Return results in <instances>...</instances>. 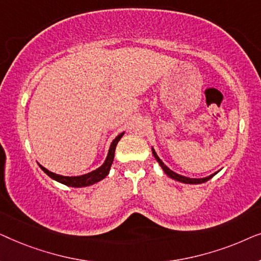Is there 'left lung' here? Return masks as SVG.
Wrapping results in <instances>:
<instances>
[{"label":"left lung","instance_id":"8db88e82","mask_svg":"<svg viewBox=\"0 0 261 261\" xmlns=\"http://www.w3.org/2000/svg\"><path fill=\"white\" fill-rule=\"evenodd\" d=\"M152 153H153V155H154V158L156 159V162L159 163V165L162 166V169L164 170V172H165L170 178H172V179H174V180L181 181V183H187V184H202V183H205V181H208L210 178H213L217 172H219V171H217V172L210 174V176L204 177V178H189V177L181 176V174H178L176 172H173L172 170H170L169 167H167L165 164L162 162V159L159 158L158 154H156L155 151H154V148H153V147H152Z\"/></svg>","mask_w":261,"mask_h":261}]
</instances>
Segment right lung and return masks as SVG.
<instances>
[{
  "label": "right lung",
  "mask_w": 261,
  "mask_h": 261,
  "mask_svg": "<svg viewBox=\"0 0 261 261\" xmlns=\"http://www.w3.org/2000/svg\"><path fill=\"white\" fill-rule=\"evenodd\" d=\"M123 134H124V132L123 133L117 135V137L113 140L112 145H110V147H109L108 155H107L105 163H103L102 165L98 167V169L91 171V172H89V173L82 174V176H76V177H67V176H60V174L53 173V172H51V171L45 169V167L41 165H39V166H40V169L44 171V172L47 174L48 177H51L52 179L59 181V183H62L64 185H67V187H72V188L89 187V185L97 183V181L102 180L103 178H106L107 176H108V173L110 171V166H112V164L114 162V154H115L116 145H117V142L120 141V139L123 137Z\"/></svg>",
  "instance_id": "obj_1"
}]
</instances>
